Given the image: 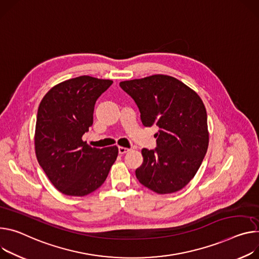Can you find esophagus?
I'll use <instances>...</instances> for the list:
<instances>
[{"label":"esophagus","mask_w":259,"mask_h":259,"mask_svg":"<svg viewBox=\"0 0 259 259\" xmlns=\"http://www.w3.org/2000/svg\"><path fill=\"white\" fill-rule=\"evenodd\" d=\"M130 150L129 149H127V148H124V147H119V154H121V155H123V154H126V153H128Z\"/></svg>","instance_id":"1"}]
</instances>
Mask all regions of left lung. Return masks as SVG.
Masks as SVG:
<instances>
[{"label": "left lung", "mask_w": 259, "mask_h": 259, "mask_svg": "<svg viewBox=\"0 0 259 259\" xmlns=\"http://www.w3.org/2000/svg\"><path fill=\"white\" fill-rule=\"evenodd\" d=\"M135 101L144 126H158L157 147L143 149L144 162L135 170L140 184L158 194L177 192L196 175L208 147L204 104L179 79L156 74L121 81Z\"/></svg>", "instance_id": "left-lung-1"}]
</instances>
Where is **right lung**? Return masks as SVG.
I'll return each instance as SVG.
<instances>
[{"mask_svg": "<svg viewBox=\"0 0 259 259\" xmlns=\"http://www.w3.org/2000/svg\"><path fill=\"white\" fill-rule=\"evenodd\" d=\"M112 80L88 75L52 88L40 102L35 152L39 165L65 195L84 196L104 183L116 160L117 147L92 148L81 139L93 125L97 99Z\"/></svg>", "mask_w": 259, "mask_h": 259, "instance_id": "add662e5", "label": "right lung"}]
</instances>
